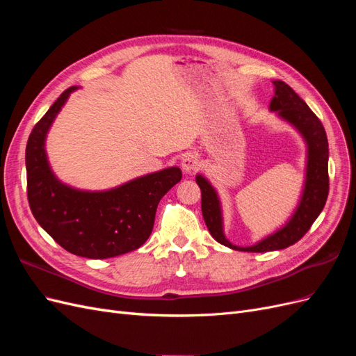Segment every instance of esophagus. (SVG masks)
<instances>
[{"instance_id": "esophagus-1", "label": "esophagus", "mask_w": 356, "mask_h": 356, "mask_svg": "<svg viewBox=\"0 0 356 356\" xmlns=\"http://www.w3.org/2000/svg\"><path fill=\"white\" fill-rule=\"evenodd\" d=\"M181 165H182L184 172H193L200 165V160L196 153H187L184 157H182Z\"/></svg>"}]
</instances>
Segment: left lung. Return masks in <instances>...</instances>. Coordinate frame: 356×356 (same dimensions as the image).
I'll return each mask as SVG.
<instances>
[{
    "label": "left lung",
    "mask_w": 356,
    "mask_h": 356,
    "mask_svg": "<svg viewBox=\"0 0 356 356\" xmlns=\"http://www.w3.org/2000/svg\"><path fill=\"white\" fill-rule=\"evenodd\" d=\"M273 84L275 96L270 101V111H276L279 117L293 124L305 138L307 145L305 188L301 193L298 207L289 221L284 227L252 246H236L224 236L221 203L217 191L207 178L202 175L196 177V182L202 191L203 220L207 222L211 236L218 243L236 251L268 252L294 245L312 227L321 211L324 209L328 197V139L325 129L307 104L285 81L275 80Z\"/></svg>",
    "instance_id": "1"
}]
</instances>
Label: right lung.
Returning a JSON list of instances; mask_svg holds the SVG:
<instances>
[{
  "label": "right lung",
  "mask_w": 356,
  "mask_h": 356,
  "mask_svg": "<svg viewBox=\"0 0 356 356\" xmlns=\"http://www.w3.org/2000/svg\"><path fill=\"white\" fill-rule=\"evenodd\" d=\"M75 86L67 89L34 126L26 144L28 202L37 222L68 252L111 258L138 250L153 232L160 199L181 181L166 168L106 191H83L60 182L46 154V135Z\"/></svg>",
  "instance_id": "1"
}]
</instances>
